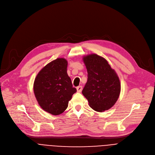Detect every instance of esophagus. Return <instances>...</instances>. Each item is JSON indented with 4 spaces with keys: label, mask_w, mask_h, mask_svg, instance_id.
<instances>
[{
    "label": "esophagus",
    "mask_w": 155,
    "mask_h": 155,
    "mask_svg": "<svg viewBox=\"0 0 155 155\" xmlns=\"http://www.w3.org/2000/svg\"><path fill=\"white\" fill-rule=\"evenodd\" d=\"M82 89H83L82 86H78L77 87V92L78 93H80L82 91Z\"/></svg>",
    "instance_id": "esophagus-1"
}]
</instances>
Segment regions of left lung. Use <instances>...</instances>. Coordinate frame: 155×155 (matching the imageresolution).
Listing matches in <instances>:
<instances>
[{
    "label": "left lung",
    "mask_w": 155,
    "mask_h": 155,
    "mask_svg": "<svg viewBox=\"0 0 155 155\" xmlns=\"http://www.w3.org/2000/svg\"><path fill=\"white\" fill-rule=\"evenodd\" d=\"M88 80L82 90L90 106L96 111L109 109L117 101L120 92L119 78L103 57L96 54L84 56Z\"/></svg>",
    "instance_id": "obj_1"
}]
</instances>
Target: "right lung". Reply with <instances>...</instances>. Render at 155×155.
<instances>
[{"mask_svg":"<svg viewBox=\"0 0 155 155\" xmlns=\"http://www.w3.org/2000/svg\"><path fill=\"white\" fill-rule=\"evenodd\" d=\"M67 61L58 58L42 68L35 78L33 90L41 107L52 115L62 114L77 90L67 73Z\"/></svg>","mask_w":155,"mask_h":155,"instance_id":"right-lung-1","label":"right lung"}]
</instances>
